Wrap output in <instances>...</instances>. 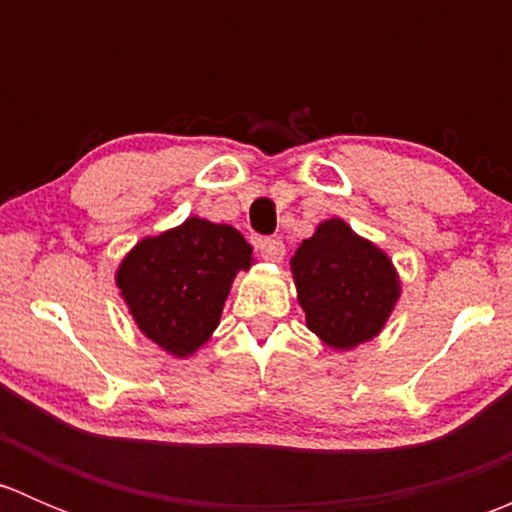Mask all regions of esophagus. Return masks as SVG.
I'll use <instances>...</instances> for the list:
<instances>
[{"instance_id":"1","label":"esophagus","mask_w":512,"mask_h":512,"mask_svg":"<svg viewBox=\"0 0 512 512\" xmlns=\"http://www.w3.org/2000/svg\"><path fill=\"white\" fill-rule=\"evenodd\" d=\"M257 247L267 262H282V257H285V242L277 240V237H262Z\"/></svg>"}]
</instances>
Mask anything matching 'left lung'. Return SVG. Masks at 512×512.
I'll return each mask as SVG.
<instances>
[{
	"mask_svg": "<svg viewBox=\"0 0 512 512\" xmlns=\"http://www.w3.org/2000/svg\"><path fill=\"white\" fill-rule=\"evenodd\" d=\"M289 265L307 329L337 352L374 339L401 297L389 255L342 218L319 223Z\"/></svg>",
	"mask_w": 512,
	"mask_h": 512,
	"instance_id": "left-lung-1",
	"label": "left lung"
}]
</instances>
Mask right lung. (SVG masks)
Listing matches in <instances>:
<instances>
[{
  "instance_id": "add662e5",
  "label": "right lung",
  "mask_w": 512,
  "mask_h": 512,
  "mask_svg": "<svg viewBox=\"0 0 512 512\" xmlns=\"http://www.w3.org/2000/svg\"><path fill=\"white\" fill-rule=\"evenodd\" d=\"M250 265L252 245L235 227L193 215L136 242L118 265L116 287L138 329L185 359L213 337L232 280Z\"/></svg>"
}]
</instances>
